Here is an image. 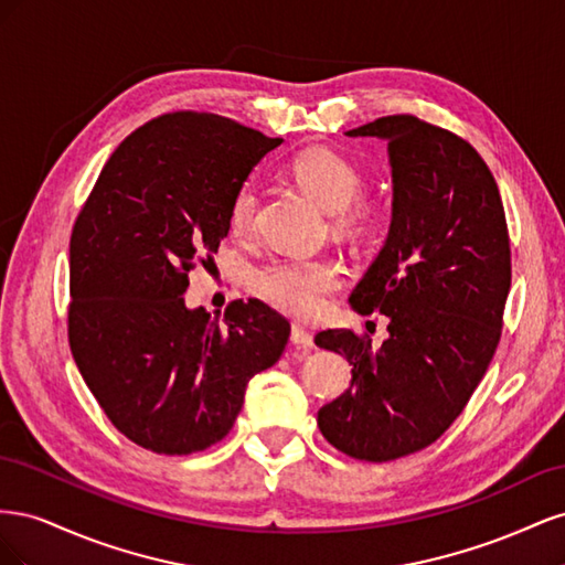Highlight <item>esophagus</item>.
<instances>
[{"label":"esophagus","instance_id":"1","mask_svg":"<svg viewBox=\"0 0 565 565\" xmlns=\"http://www.w3.org/2000/svg\"><path fill=\"white\" fill-rule=\"evenodd\" d=\"M289 341H292L297 349H303V351L313 349V334L299 328V324H292V334H289Z\"/></svg>","mask_w":565,"mask_h":565}]
</instances>
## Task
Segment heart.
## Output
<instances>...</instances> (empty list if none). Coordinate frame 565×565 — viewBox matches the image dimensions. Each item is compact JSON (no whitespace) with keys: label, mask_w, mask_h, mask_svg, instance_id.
<instances>
[{"label":"heart","mask_w":565,"mask_h":565,"mask_svg":"<svg viewBox=\"0 0 565 565\" xmlns=\"http://www.w3.org/2000/svg\"><path fill=\"white\" fill-rule=\"evenodd\" d=\"M289 174L301 191L322 210L334 214V228L361 233L374 216V204L358 195L363 174L349 158L330 148H309L289 164ZM259 212V193L243 183L228 202V226L233 235L245 237L254 231ZM344 280V270L330 259H273L254 270L252 287L273 309L295 318H311L322 311L324 299Z\"/></svg>","instance_id":"obj_1"}]
</instances>
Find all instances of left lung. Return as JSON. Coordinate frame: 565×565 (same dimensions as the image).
Segmentation results:
<instances>
[{
    "label": "left lung",
    "instance_id": "8db88e82",
    "mask_svg": "<svg viewBox=\"0 0 565 565\" xmlns=\"http://www.w3.org/2000/svg\"><path fill=\"white\" fill-rule=\"evenodd\" d=\"M347 134L388 141V235L349 297L358 313L388 318V339L372 349L351 330L316 334L353 365L318 426L344 455L388 461L431 446L481 384L511 287L509 231L488 164L457 134L415 115Z\"/></svg>",
    "mask_w": 565,
    "mask_h": 565
}]
</instances>
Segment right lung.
Instances as JSON below:
<instances>
[{
	"instance_id": "obj_1",
	"label": "right lung",
	"mask_w": 565,
	"mask_h": 565,
	"mask_svg": "<svg viewBox=\"0 0 565 565\" xmlns=\"http://www.w3.org/2000/svg\"><path fill=\"white\" fill-rule=\"evenodd\" d=\"M282 139L214 113H169L100 169L71 235L67 339L82 380L136 446L191 455L224 438L289 322L259 299L188 309V270L228 235V202Z\"/></svg>"
}]
</instances>
